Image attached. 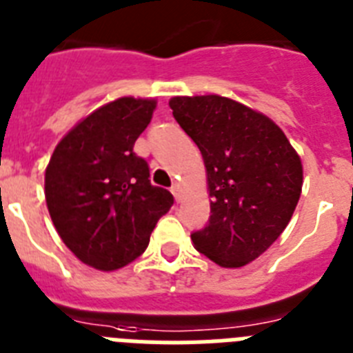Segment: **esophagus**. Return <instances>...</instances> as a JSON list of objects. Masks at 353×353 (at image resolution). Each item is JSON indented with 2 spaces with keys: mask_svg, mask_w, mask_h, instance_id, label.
Segmentation results:
<instances>
[{
  "mask_svg": "<svg viewBox=\"0 0 353 353\" xmlns=\"http://www.w3.org/2000/svg\"><path fill=\"white\" fill-rule=\"evenodd\" d=\"M170 192H172V195H174V197H176V202H181V185H179V183L172 185Z\"/></svg>",
  "mask_w": 353,
  "mask_h": 353,
  "instance_id": "1",
  "label": "esophagus"
}]
</instances>
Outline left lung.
Masks as SVG:
<instances>
[{"label": "left lung", "mask_w": 353, "mask_h": 353, "mask_svg": "<svg viewBox=\"0 0 353 353\" xmlns=\"http://www.w3.org/2000/svg\"><path fill=\"white\" fill-rule=\"evenodd\" d=\"M197 143L208 176L211 216L194 247L223 268L261 256L290 223L302 194V161L284 131L261 112L216 96L168 101Z\"/></svg>", "instance_id": "1"}]
</instances>
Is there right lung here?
Here are the masks:
<instances>
[{
	"label": "right lung",
	"mask_w": 353,
	"mask_h": 353,
	"mask_svg": "<svg viewBox=\"0 0 353 353\" xmlns=\"http://www.w3.org/2000/svg\"><path fill=\"white\" fill-rule=\"evenodd\" d=\"M156 99L119 97L79 121L46 167V204L67 249L87 266L113 272L134 261L174 204L152 186L133 152Z\"/></svg>",
	"instance_id": "add662e5"
}]
</instances>
